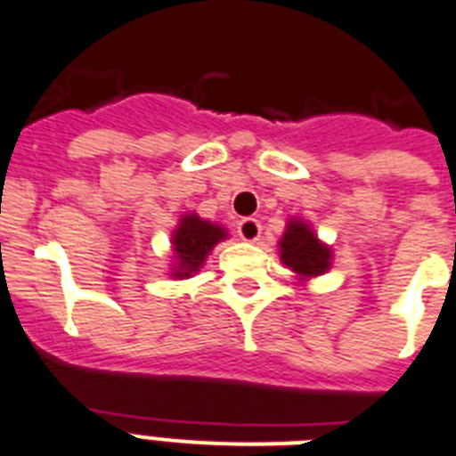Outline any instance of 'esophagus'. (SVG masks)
<instances>
[{"label": "esophagus", "mask_w": 456, "mask_h": 456, "mask_svg": "<svg viewBox=\"0 0 456 456\" xmlns=\"http://www.w3.org/2000/svg\"><path fill=\"white\" fill-rule=\"evenodd\" d=\"M236 232H239V236L243 240H248V243H255V240L260 239V234H262V224H260V220H255V217H243V220L239 222Z\"/></svg>", "instance_id": "obj_1"}]
</instances>
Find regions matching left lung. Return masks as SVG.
I'll return each instance as SVG.
<instances>
[{
	"label": "left lung",
	"mask_w": 456,
	"mask_h": 456,
	"mask_svg": "<svg viewBox=\"0 0 456 456\" xmlns=\"http://www.w3.org/2000/svg\"><path fill=\"white\" fill-rule=\"evenodd\" d=\"M279 257L297 276L299 283H306L330 269L332 248L318 239L309 222L290 217L279 240Z\"/></svg>",
	"instance_id": "obj_1"
}]
</instances>
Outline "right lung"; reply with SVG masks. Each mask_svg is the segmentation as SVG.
Returning <instances> with one entry per match:
<instances>
[{
	"label": "right lung",
	"instance_id": "right-lung-1",
	"mask_svg": "<svg viewBox=\"0 0 456 456\" xmlns=\"http://www.w3.org/2000/svg\"><path fill=\"white\" fill-rule=\"evenodd\" d=\"M227 229L217 222L203 220L196 213H187L180 217L177 227L170 234L173 246V262H170L168 276L173 279H191L196 272L208 260L210 250L227 239Z\"/></svg>",
	"mask_w": 456,
	"mask_h": 456
}]
</instances>
